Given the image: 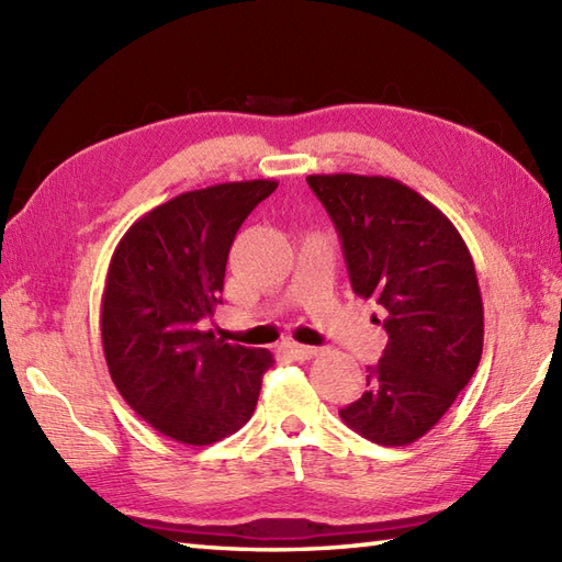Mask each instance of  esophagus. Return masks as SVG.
<instances>
[{"instance_id": "esophagus-1", "label": "esophagus", "mask_w": 562, "mask_h": 562, "mask_svg": "<svg viewBox=\"0 0 562 562\" xmlns=\"http://www.w3.org/2000/svg\"><path fill=\"white\" fill-rule=\"evenodd\" d=\"M282 352L290 357V360H312V357L318 355V348H308V345H300V342H284Z\"/></svg>"}]
</instances>
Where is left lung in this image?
I'll use <instances>...</instances> for the list:
<instances>
[{
    "instance_id": "1",
    "label": "left lung",
    "mask_w": 562,
    "mask_h": 562,
    "mask_svg": "<svg viewBox=\"0 0 562 562\" xmlns=\"http://www.w3.org/2000/svg\"><path fill=\"white\" fill-rule=\"evenodd\" d=\"M330 214L350 284L384 312L389 342L367 367L362 398L342 423L384 447L432 429L483 355V302L475 266L447 214L384 176H306Z\"/></svg>"
}]
</instances>
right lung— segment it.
Here are the masks:
<instances>
[{
  "mask_svg": "<svg viewBox=\"0 0 562 562\" xmlns=\"http://www.w3.org/2000/svg\"><path fill=\"white\" fill-rule=\"evenodd\" d=\"M274 188L260 178L176 195L130 226L111 258L105 364L130 408L181 445H214L241 429L272 367L268 350L224 342L200 321L222 302L238 226Z\"/></svg>",
  "mask_w": 562,
  "mask_h": 562,
  "instance_id": "right-lung-1",
  "label": "right lung"
}]
</instances>
